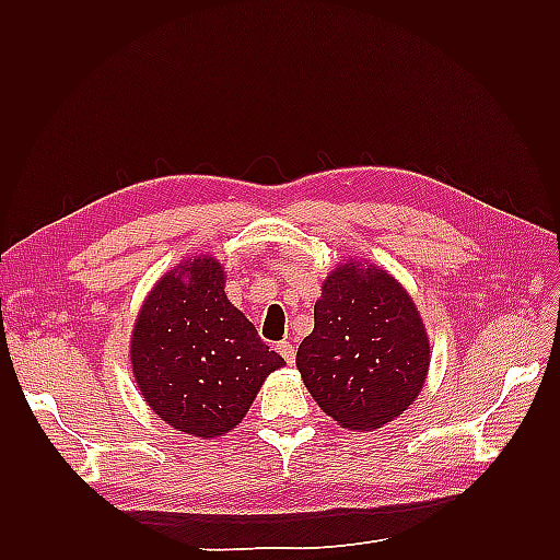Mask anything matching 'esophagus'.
Here are the masks:
<instances>
[{"label": "esophagus", "instance_id": "obj_1", "mask_svg": "<svg viewBox=\"0 0 560 560\" xmlns=\"http://www.w3.org/2000/svg\"><path fill=\"white\" fill-rule=\"evenodd\" d=\"M277 351L281 353V359L287 361L289 365L295 361V347H293L291 341H279V343H277Z\"/></svg>", "mask_w": 560, "mask_h": 560}]
</instances>
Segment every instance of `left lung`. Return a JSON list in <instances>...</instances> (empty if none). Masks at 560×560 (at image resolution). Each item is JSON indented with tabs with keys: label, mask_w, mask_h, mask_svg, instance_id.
Instances as JSON below:
<instances>
[{
	"label": "left lung",
	"mask_w": 560,
	"mask_h": 560,
	"mask_svg": "<svg viewBox=\"0 0 560 560\" xmlns=\"http://www.w3.org/2000/svg\"><path fill=\"white\" fill-rule=\"evenodd\" d=\"M303 383L349 431H375L419 397L431 343L401 283L371 261L343 259L323 283L315 329L295 353Z\"/></svg>",
	"instance_id": "8db88e82"
}]
</instances>
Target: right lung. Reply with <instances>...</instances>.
I'll return each instance as SVG.
<instances>
[{"instance_id":"add662e5","label":"right lung","mask_w":560,"mask_h":560,"mask_svg":"<svg viewBox=\"0 0 560 560\" xmlns=\"http://www.w3.org/2000/svg\"><path fill=\"white\" fill-rule=\"evenodd\" d=\"M223 287L219 259H185L147 295L129 343L144 401L161 421L197 438L233 431L265 377L283 365Z\"/></svg>"}]
</instances>
